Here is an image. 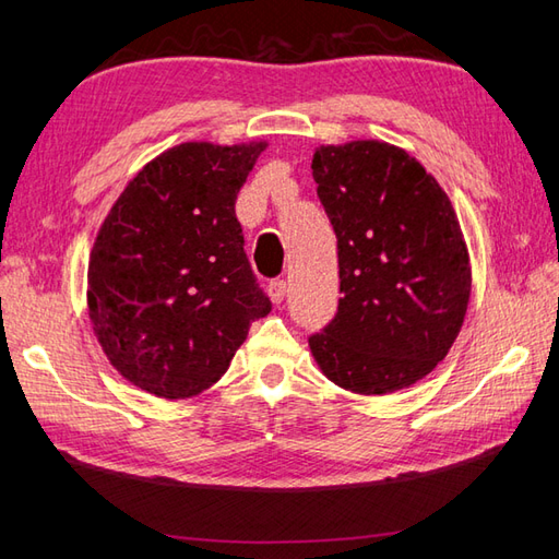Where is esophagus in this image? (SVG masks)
Returning a JSON list of instances; mask_svg holds the SVG:
<instances>
[{
	"label": "esophagus",
	"mask_w": 559,
	"mask_h": 559,
	"mask_svg": "<svg viewBox=\"0 0 559 559\" xmlns=\"http://www.w3.org/2000/svg\"><path fill=\"white\" fill-rule=\"evenodd\" d=\"M286 293H288V283L283 281V278H273L269 283V295H271L273 305H281L283 298H286Z\"/></svg>",
	"instance_id": "obj_1"
}]
</instances>
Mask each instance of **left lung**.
Segmentation results:
<instances>
[{"instance_id": "1", "label": "left lung", "mask_w": 559, "mask_h": 559, "mask_svg": "<svg viewBox=\"0 0 559 559\" xmlns=\"http://www.w3.org/2000/svg\"><path fill=\"white\" fill-rule=\"evenodd\" d=\"M317 197L338 240L334 319L317 365L355 394H391L444 360L466 317L471 266L444 189L406 151L350 141L314 153Z\"/></svg>"}]
</instances>
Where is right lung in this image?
I'll list each match as a JSON object with an SVG mask.
<instances>
[{"mask_svg": "<svg viewBox=\"0 0 559 559\" xmlns=\"http://www.w3.org/2000/svg\"><path fill=\"white\" fill-rule=\"evenodd\" d=\"M266 144H180L127 185L88 264L93 331L117 372L163 399L216 384L271 312L245 252L237 192Z\"/></svg>", "mask_w": 559, "mask_h": 559, "instance_id": "right-lung-1", "label": "right lung"}]
</instances>
